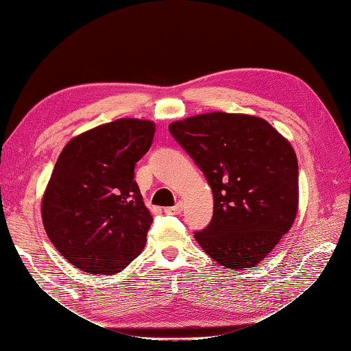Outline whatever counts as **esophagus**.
<instances>
[{"label": "esophagus", "instance_id": "1", "mask_svg": "<svg viewBox=\"0 0 351 351\" xmlns=\"http://www.w3.org/2000/svg\"><path fill=\"white\" fill-rule=\"evenodd\" d=\"M183 208H184L183 200H178V204L176 206L165 208V214H168V215H178V214H182V212H183Z\"/></svg>", "mask_w": 351, "mask_h": 351}]
</instances>
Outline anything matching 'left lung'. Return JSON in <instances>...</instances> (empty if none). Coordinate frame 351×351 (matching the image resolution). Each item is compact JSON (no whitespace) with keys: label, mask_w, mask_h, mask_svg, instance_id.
<instances>
[{"label":"left lung","mask_w":351,"mask_h":351,"mask_svg":"<svg viewBox=\"0 0 351 351\" xmlns=\"http://www.w3.org/2000/svg\"><path fill=\"white\" fill-rule=\"evenodd\" d=\"M204 171L214 217L195 239L221 267L263 261L299 209V165L291 143L261 117L214 111L168 125Z\"/></svg>","instance_id":"left-lung-1"}]
</instances>
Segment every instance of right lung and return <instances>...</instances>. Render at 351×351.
<instances>
[{
    "label": "right lung",
    "mask_w": 351,
    "mask_h": 351,
    "mask_svg": "<svg viewBox=\"0 0 351 351\" xmlns=\"http://www.w3.org/2000/svg\"><path fill=\"white\" fill-rule=\"evenodd\" d=\"M154 134V121L119 119L61 151L40 214L51 243L80 271L114 275L142 253L152 215L133 178Z\"/></svg>",
    "instance_id": "obj_1"
}]
</instances>
